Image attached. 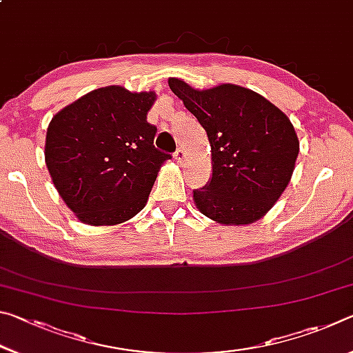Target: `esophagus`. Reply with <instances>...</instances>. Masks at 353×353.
Returning a JSON list of instances; mask_svg holds the SVG:
<instances>
[{"label":"esophagus","instance_id":"obj_1","mask_svg":"<svg viewBox=\"0 0 353 353\" xmlns=\"http://www.w3.org/2000/svg\"><path fill=\"white\" fill-rule=\"evenodd\" d=\"M174 159L177 160V162H183V160H185V151H183V149H177V151L174 152Z\"/></svg>","mask_w":353,"mask_h":353}]
</instances>
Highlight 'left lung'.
I'll return each mask as SVG.
<instances>
[{
  "label": "left lung",
  "mask_w": 353,
  "mask_h": 353,
  "mask_svg": "<svg viewBox=\"0 0 353 353\" xmlns=\"http://www.w3.org/2000/svg\"><path fill=\"white\" fill-rule=\"evenodd\" d=\"M168 83L210 141L212 179L193 191L199 212L225 225L265 216L294 171L299 140L290 118L261 94L235 83L208 90L176 77Z\"/></svg>",
  "instance_id": "1"
}]
</instances>
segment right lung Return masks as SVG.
I'll list each match as a JSON object with an SVG mask.
<instances>
[{
	"label": "right lung",
	"instance_id": "right-lung-1",
	"mask_svg": "<svg viewBox=\"0 0 353 353\" xmlns=\"http://www.w3.org/2000/svg\"><path fill=\"white\" fill-rule=\"evenodd\" d=\"M157 94L110 85L56 113L46 130L45 162L77 219L115 225L134 218L170 154L154 146L148 112Z\"/></svg>",
	"mask_w": 353,
	"mask_h": 353
}]
</instances>
